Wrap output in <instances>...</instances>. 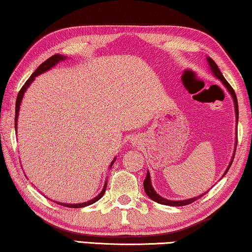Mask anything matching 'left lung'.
<instances>
[{
  "label": "left lung",
  "instance_id": "1",
  "mask_svg": "<svg viewBox=\"0 0 252 252\" xmlns=\"http://www.w3.org/2000/svg\"><path fill=\"white\" fill-rule=\"evenodd\" d=\"M206 61H207V65H209V68L211 70V73H212V75L214 76V77H217L219 81H221V83L223 84V85L225 86V89L227 90V92H229L231 97H232L233 99V103H234V111H235V119H237V127H238V115H239V110H238V99H237V96H235V93L232 87L230 86V84L226 82V79L223 77V75L221 71H220L219 67L217 63H215V62L213 61L212 58L211 57H206ZM235 142H237V140H235ZM235 149H237V145H235L234 147V153H233V156H232V159H231V161L229 163V166H227L226 170L224 171V174H223V176L227 173V170L230 169L231 165H232V161H233V158H234V154H235ZM222 176V177H223ZM143 189H145V191L146 194L149 196L153 201L159 203V204H162V205H168V206H184V205H189L190 204V203H193L194 201H196L197 198L202 197L203 195L206 194H201L198 195V196L196 197H191V198H189V199H183V201H173V199H167L165 197H162L159 195L157 191L155 190V189L153 187V184H151V179H150V174L149 171H147V176H146V179L143 181Z\"/></svg>",
  "mask_w": 252,
  "mask_h": 252
}]
</instances>
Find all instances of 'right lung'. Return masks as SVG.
I'll use <instances>...</instances> for the list:
<instances>
[{"mask_svg": "<svg viewBox=\"0 0 252 252\" xmlns=\"http://www.w3.org/2000/svg\"><path fill=\"white\" fill-rule=\"evenodd\" d=\"M67 59V56H63V55H61V54H56L54 56H51L50 58H48L46 62H43L41 65H40L37 69L34 70V73L30 76V78L28 79V81L26 82L25 85L22 86V89L20 90L19 94H18V97H17V103H15V119H14V123H15V131H17V126H18V118H19V111H20V105H21V102H22V98L23 96H25V93L28 87H29L31 85V83H32L34 81V78L37 77V76H39L40 74H43L45 71L49 70L53 68V67H55L56 65H57L58 63L61 62H63L66 61ZM115 159H117V157H115L113 159V161L111 162L110 165V169L112 168V166H113V163L115 161ZM106 185H107V181L105 182L104 186H103V189L101 190V193H99L97 196H95L94 198L90 199V201L87 202H84V203H77V204H69V203H62V202H55L57 203V204L59 205H63V206H67V207H73V209H78V207H85L87 205H91L93 204V203H95L96 201H98L99 198H101L103 195H104L105 193V189H106Z\"/></svg>", "mask_w": 252, "mask_h": 252, "instance_id": "obj_1", "label": "right lung"}]
</instances>
